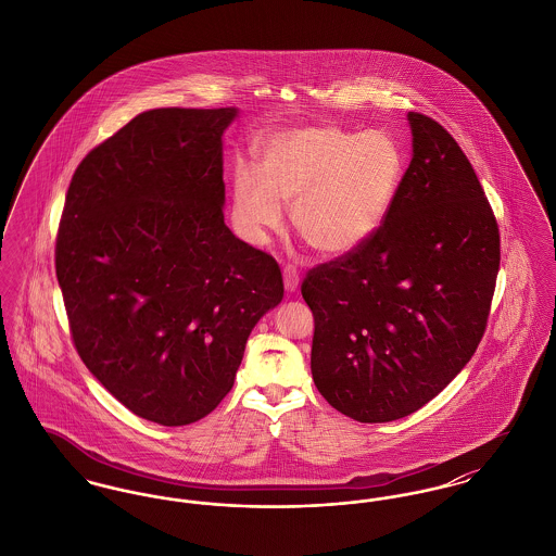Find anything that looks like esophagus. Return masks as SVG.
<instances>
[{
	"label": "esophagus",
	"instance_id": "1",
	"mask_svg": "<svg viewBox=\"0 0 556 556\" xmlns=\"http://www.w3.org/2000/svg\"><path fill=\"white\" fill-rule=\"evenodd\" d=\"M283 283H286V290L295 291L300 286V275H298V268L293 265H288L283 268Z\"/></svg>",
	"mask_w": 556,
	"mask_h": 556
}]
</instances>
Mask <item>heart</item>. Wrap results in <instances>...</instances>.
Wrapping results in <instances>:
<instances>
[{"label": "heart", "instance_id": "1", "mask_svg": "<svg viewBox=\"0 0 556 556\" xmlns=\"http://www.w3.org/2000/svg\"><path fill=\"white\" fill-rule=\"evenodd\" d=\"M404 154L392 135L308 127L270 137L261 170L241 162L233 177V223L254 245L291 208L298 236L323 256L363 248L394 208Z\"/></svg>", "mask_w": 556, "mask_h": 556}]
</instances>
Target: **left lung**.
I'll return each mask as SVG.
<instances>
[{
    "mask_svg": "<svg viewBox=\"0 0 556 556\" xmlns=\"http://www.w3.org/2000/svg\"><path fill=\"white\" fill-rule=\"evenodd\" d=\"M413 160L394 208L356 252L308 270L311 370L361 424L402 419L476 354L501 268V233L471 162L440 123L408 112Z\"/></svg>",
    "mask_w": 556,
    "mask_h": 556,
    "instance_id": "1",
    "label": "left lung"
}]
</instances>
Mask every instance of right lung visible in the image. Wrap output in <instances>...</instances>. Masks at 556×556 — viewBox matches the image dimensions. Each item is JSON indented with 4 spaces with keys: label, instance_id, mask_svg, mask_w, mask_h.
<instances>
[{
    "label": "right lung",
    "instance_id": "add662e5",
    "mask_svg": "<svg viewBox=\"0 0 556 556\" xmlns=\"http://www.w3.org/2000/svg\"><path fill=\"white\" fill-rule=\"evenodd\" d=\"M238 108L141 112L73 175L55 277L85 367L141 419L200 421L233 388L281 268L225 225Z\"/></svg>",
    "mask_w": 556,
    "mask_h": 556
}]
</instances>
